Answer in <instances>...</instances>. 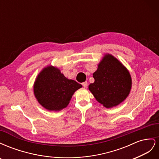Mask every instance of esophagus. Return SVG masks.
<instances>
[{"label":"esophagus","instance_id":"obj_1","mask_svg":"<svg viewBox=\"0 0 159 159\" xmlns=\"http://www.w3.org/2000/svg\"><path fill=\"white\" fill-rule=\"evenodd\" d=\"M82 85H83V86H84V87L85 88H86L88 87V84L87 81H85V82L82 83Z\"/></svg>","mask_w":159,"mask_h":159}]
</instances>
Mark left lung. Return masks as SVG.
<instances>
[{"label":"left lung","instance_id":"1","mask_svg":"<svg viewBox=\"0 0 159 159\" xmlns=\"http://www.w3.org/2000/svg\"><path fill=\"white\" fill-rule=\"evenodd\" d=\"M95 81L89 90L95 99L106 108L116 107L128 97L132 87L129 70L110 54H105L93 74Z\"/></svg>","mask_w":159,"mask_h":159}]
</instances>
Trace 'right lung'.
Listing matches in <instances>:
<instances>
[{
    "label": "right lung",
    "mask_w": 159,
    "mask_h": 159,
    "mask_svg": "<svg viewBox=\"0 0 159 159\" xmlns=\"http://www.w3.org/2000/svg\"><path fill=\"white\" fill-rule=\"evenodd\" d=\"M82 85L66 78L58 68L52 65L43 68L36 78L33 86L38 102L46 109L59 111L66 108L75 91Z\"/></svg>",
    "instance_id": "right-lung-1"
}]
</instances>
